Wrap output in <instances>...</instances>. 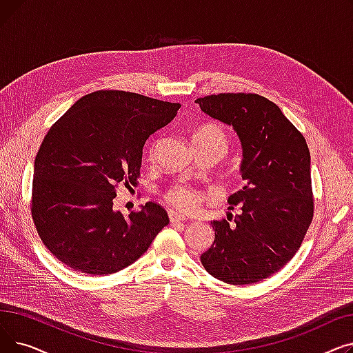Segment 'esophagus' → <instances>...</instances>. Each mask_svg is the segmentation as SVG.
Listing matches in <instances>:
<instances>
[{"label":"esophagus","mask_w":353,"mask_h":353,"mask_svg":"<svg viewBox=\"0 0 353 353\" xmlns=\"http://www.w3.org/2000/svg\"><path fill=\"white\" fill-rule=\"evenodd\" d=\"M169 217H170V221H172V223H179V221L188 220V217H186V216L181 214V213H179V212H176V210H169Z\"/></svg>","instance_id":"esophagus-1"}]
</instances>
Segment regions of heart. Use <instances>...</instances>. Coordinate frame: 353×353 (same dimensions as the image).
<instances>
[{
    "label": "heart",
    "instance_id": "obj_1",
    "mask_svg": "<svg viewBox=\"0 0 353 353\" xmlns=\"http://www.w3.org/2000/svg\"><path fill=\"white\" fill-rule=\"evenodd\" d=\"M193 143L216 145L220 148L221 152L226 153L228 145H229V139H228V134L225 130L220 125L205 124V125H201L194 133ZM164 199L167 203H169V205H172L180 210H184V212L196 209V206L200 201L199 193L194 189L186 186V184H174V186H172L169 190L165 192Z\"/></svg>",
    "mask_w": 353,
    "mask_h": 353
}]
</instances>
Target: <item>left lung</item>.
Here are the masks:
<instances>
[{
    "instance_id": "1",
    "label": "left lung",
    "mask_w": 353,
    "mask_h": 353,
    "mask_svg": "<svg viewBox=\"0 0 353 353\" xmlns=\"http://www.w3.org/2000/svg\"><path fill=\"white\" fill-rule=\"evenodd\" d=\"M196 103L203 113L234 128L246 180L228 200L230 210L239 205L242 212L212 221L214 242L200 256L201 265L229 285L261 282L290 261L312 223L306 140L279 107L259 94L221 92Z\"/></svg>"
}]
</instances>
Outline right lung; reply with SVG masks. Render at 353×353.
<instances>
[{
	"instance_id": "1",
	"label": "right lung",
	"mask_w": 353,
	"mask_h": 353,
	"mask_svg": "<svg viewBox=\"0 0 353 353\" xmlns=\"http://www.w3.org/2000/svg\"><path fill=\"white\" fill-rule=\"evenodd\" d=\"M179 103L100 90L55 121L34 161L31 214L44 246L68 268L104 276L147 252L169 216L154 201L124 216L116 190L136 184L145 140L177 114Z\"/></svg>"
}]
</instances>
